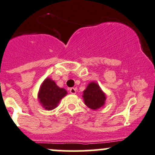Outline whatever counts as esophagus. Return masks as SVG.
Listing matches in <instances>:
<instances>
[{"instance_id":"esophagus-1","label":"esophagus","mask_w":155,"mask_h":155,"mask_svg":"<svg viewBox=\"0 0 155 155\" xmlns=\"http://www.w3.org/2000/svg\"><path fill=\"white\" fill-rule=\"evenodd\" d=\"M70 92L71 93V94H76V88H70Z\"/></svg>"}]
</instances>
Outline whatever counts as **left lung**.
<instances>
[{
	"instance_id": "8db88e82",
	"label": "left lung",
	"mask_w": 155,
	"mask_h": 155,
	"mask_svg": "<svg viewBox=\"0 0 155 155\" xmlns=\"http://www.w3.org/2000/svg\"><path fill=\"white\" fill-rule=\"evenodd\" d=\"M82 97L85 105L92 110H97L104 106L106 95L96 82H90L83 91Z\"/></svg>"
}]
</instances>
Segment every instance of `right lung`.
Wrapping results in <instances>:
<instances>
[{
    "mask_svg": "<svg viewBox=\"0 0 155 155\" xmlns=\"http://www.w3.org/2000/svg\"><path fill=\"white\" fill-rule=\"evenodd\" d=\"M67 94V91L64 88H61L54 81L47 78L41 85L38 98L45 109L51 110L58 107L60 101Z\"/></svg>",
    "mask_w": 155,
    "mask_h": 155,
    "instance_id": "obj_1",
    "label": "right lung"
}]
</instances>
